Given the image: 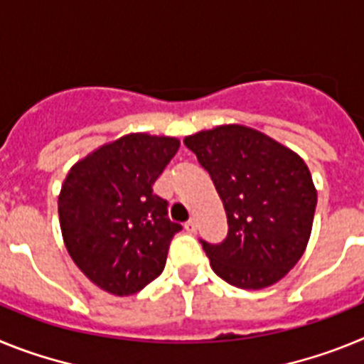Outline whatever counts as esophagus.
Masks as SVG:
<instances>
[{
  "mask_svg": "<svg viewBox=\"0 0 364 364\" xmlns=\"http://www.w3.org/2000/svg\"><path fill=\"white\" fill-rule=\"evenodd\" d=\"M197 220H195V218H191V220H188L184 224V230L188 231V233H195V231H197Z\"/></svg>",
  "mask_w": 364,
  "mask_h": 364,
  "instance_id": "34e87169",
  "label": "esophagus"
}]
</instances>
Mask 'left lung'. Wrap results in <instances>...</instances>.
I'll return each instance as SVG.
<instances>
[{
	"mask_svg": "<svg viewBox=\"0 0 364 364\" xmlns=\"http://www.w3.org/2000/svg\"><path fill=\"white\" fill-rule=\"evenodd\" d=\"M210 173L228 217L222 244L202 242L218 277L242 290L281 281L308 246L317 189L304 160L268 134L240 124L184 138Z\"/></svg>",
	"mask_w": 364,
	"mask_h": 364,
	"instance_id": "1",
	"label": "left lung"
}]
</instances>
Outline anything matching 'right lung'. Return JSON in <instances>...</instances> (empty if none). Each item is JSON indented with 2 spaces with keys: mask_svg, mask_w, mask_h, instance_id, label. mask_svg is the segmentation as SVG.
<instances>
[{
  "mask_svg": "<svg viewBox=\"0 0 364 364\" xmlns=\"http://www.w3.org/2000/svg\"><path fill=\"white\" fill-rule=\"evenodd\" d=\"M178 147L175 136L124 134L78 160L63 180L58 215L67 252L107 294H136L166 266L182 228L167 218L153 184Z\"/></svg>",
  "mask_w": 364,
  "mask_h": 364,
  "instance_id": "right-lung-1",
  "label": "right lung"
}]
</instances>
